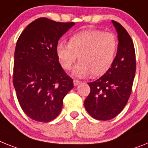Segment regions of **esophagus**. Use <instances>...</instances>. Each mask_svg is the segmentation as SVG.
<instances>
[{
	"label": "esophagus",
	"instance_id": "esophagus-1",
	"mask_svg": "<svg viewBox=\"0 0 148 148\" xmlns=\"http://www.w3.org/2000/svg\"><path fill=\"white\" fill-rule=\"evenodd\" d=\"M79 84H80V82H79V80H75V79L73 80V84H74V86H77V85H79Z\"/></svg>",
	"mask_w": 148,
	"mask_h": 148
}]
</instances>
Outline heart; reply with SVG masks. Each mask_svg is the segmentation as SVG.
<instances>
[{"instance_id":"b5f03b06","label":"heart","mask_w":148,"mask_h":148,"mask_svg":"<svg viewBox=\"0 0 148 148\" xmlns=\"http://www.w3.org/2000/svg\"><path fill=\"white\" fill-rule=\"evenodd\" d=\"M118 47L116 35L101 30H86L70 36L69 44L59 42L56 46L57 56L65 70L71 69L76 60L79 63L73 69L79 78L99 76L106 73L113 64Z\"/></svg>"}]
</instances>
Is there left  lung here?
<instances>
[{
	"label": "left lung",
	"instance_id": "obj_1",
	"mask_svg": "<svg viewBox=\"0 0 148 148\" xmlns=\"http://www.w3.org/2000/svg\"><path fill=\"white\" fill-rule=\"evenodd\" d=\"M118 37L115 59L104 75L88 83L90 92L84 100L87 112L99 121L111 120L123 110L132 92L136 69V52L126 29L112 20Z\"/></svg>",
	"mask_w": 148,
	"mask_h": 148
}]
</instances>
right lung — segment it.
<instances>
[{
  "label": "right lung",
  "instance_id": "obj_1",
  "mask_svg": "<svg viewBox=\"0 0 148 148\" xmlns=\"http://www.w3.org/2000/svg\"><path fill=\"white\" fill-rule=\"evenodd\" d=\"M74 22L46 18L25 27L16 42L12 82L17 99L30 118L47 123L58 117L73 80L59 63L56 46Z\"/></svg>",
  "mask_w": 148,
  "mask_h": 148
}]
</instances>
